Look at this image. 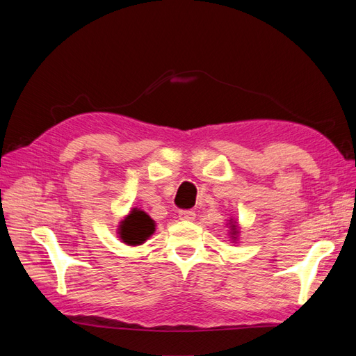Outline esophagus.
I'll return each instance as SVG.
<instances>
[{"label":"esophagus","instance_id":"1","mask_svg":"<svg viewBox=\"0 0 356 356\" xmlns=\"http://www.w3.org/2000/svg\"><path fill=\"white\" fill-rule=\"evenodd\" d=\"M178 217H179V220H182V221H193L196 218V212L195 211H179V213H178Z\"/></svg>","mask_w":356,"mask_h":356}]
</instances>
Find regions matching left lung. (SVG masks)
Returning <instances> with one entry per match:
<instances>
[{
	"label": "left lung",
	"mask_w": 356,
	"mask_h": 356,
	"mask_svg": "<svg viewBox=\"0 0 356 356\" xmlns=\"http://www.w3.org/2000/svg\"><path fill=\"white\" fill-rule=\"evenodd\" d=\"M229 225H230V238H232L233 241H236V239H238V236H239V227H238V224H236V221H232V220H230Z\"/></svg>",
	"instance_id": "obj_1"
}]
</instances>
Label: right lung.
Returning a JSON list of instances; mask_svg holds the SVG:
<instances>
[{
	"mask_svg": "<svg viewBox=\"0 0 356 356\" xmlns=\"http://www.w3.org/2000/svg\"><path fill=\"white\" fill-rule=\"evenodd\" d=\"M156 230V222L144 211L134 208L118 225L120 239L131 246L144 243Z\"/></svg>",
	"mask_w": 356,
	"mask_h": 356,
	"instance_id": "right-lung-1",
	"label": "right lung"
}]
</instances>
